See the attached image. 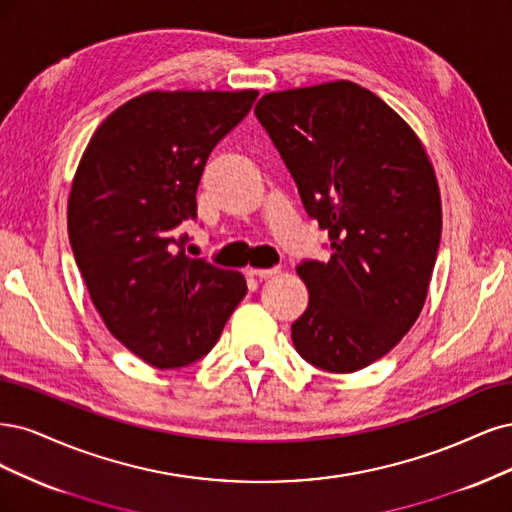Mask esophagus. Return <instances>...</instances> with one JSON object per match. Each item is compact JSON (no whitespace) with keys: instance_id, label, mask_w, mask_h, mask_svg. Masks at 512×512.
Here are the masks:
<instances>
[{"instance_id":"obj_1","label":"esophagus","mask_w":512,"mask_h":512,"mask_svg":"<svg viewBox=\"0 0 512 512\" xmlns=\"http://www.w3.org/2000/svg\"><path fill=\"white\" fill-rule=\"evenodd\" d=\"M278 272H280L278 268H255V270H251V274L257 276V278H261V280L272 278V276H276Z\"/></svg>"}]
</instances>
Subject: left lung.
Returning a JSON list of instances; mask_svg holds the SVG:
<instances>
[{
    "label": "left lung",
    "instance_id": "left-lung-1",
    "mask_svg": "<svg viewBox=\"0 0 512 512\" xmlns=\"http://www.w3.org/2000/svg\"><path fill=\"white\" fill-rule=\"evenodd\" d=\"M255 117L332 249L298 266L310 298L291 325L295 351L325 372H357L425 304L442 232L434 168L415 131L349 80L268 93Z\"/></svg>",
    "mask_w": 512,
    "mask_h": 512
}]
</instances>
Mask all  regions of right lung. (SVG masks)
I'll return each mask as SVG.
<instances>
[{
    "instance_id": "obj_1",
    "label": "right lung",
    "mask_w": 512,
    "mask_h": 512,
    "mask_svg": "<svg viewBox=\"0 0 512 512\" xmlns=\"http://www.w3.org/2000/svg\"><path fill=\"white\" fill-rule=\"evenodd\" d=\"M257 91L144 93L97 127L68 202L76 266L110 334L161 370L202 359L246 295L240 272L185 253L204 166Z\"/></svg>"
}]
</instances>
